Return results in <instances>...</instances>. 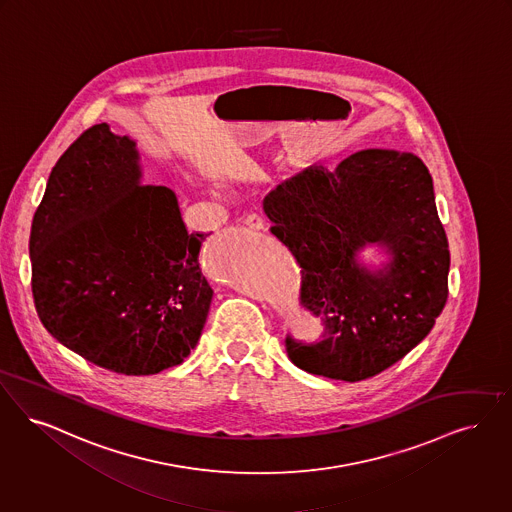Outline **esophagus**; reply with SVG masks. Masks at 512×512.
Segmentation results:
<instances>
[{
    "instance_id": "34e87169",
    "label": "esophagus",
    "mask_w": 512,
    "mask_h": 512,
    "mask_svg": "<svg viewBox=\"0 0 512 512\" xmlns=\"http://www.w3.org/2000/svg\"><path fill=\"white\" fill-rule=\"evenodd\" d=\"M246 225L253 228V230H265L266 219L259 213H249L246 217Z\"/></svg>"
}]
</instances>
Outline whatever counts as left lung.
I'll return each instance as SVG.
<instances>
[{"label": "left lung", "instance_id": "1", "mask_svg": "<svg viewBox=\"0 0 512 512\" xmlns=\"http://www.w3.org/2000/svg\"><path fill=\"white\" fill-rule=\"evenodd\" d=\"M265 213L301 268L299 307L322 326L320 341L287 333L297 368L356 383L429 335L448 301L450 249L417 156L369 148L333 171L308 169L266 196ZM366 243L390 247L389 269L355 265Z\"/></svg>", "mask_w": 512, "mask_h": 512}]
</instances>
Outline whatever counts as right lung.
Listing matches in <instances>:
<instances>
[{"instance_id": "add662e5", "label": "right lung", "mask_w": 512, "mask_h": 512, "mask_svg": "<svg viewBox=\"0 0 512 512\" xmlns=\"http://www.w3.org/2000/svg\"><path fill=\"white\" fill-rule=\"evenodd\" d=\"M139 154L106 123L53 167L30 230L41 324L85 360L123 375L179 366L211 305L173 190L141 184Z\"/></svg>"}]
</instances>
